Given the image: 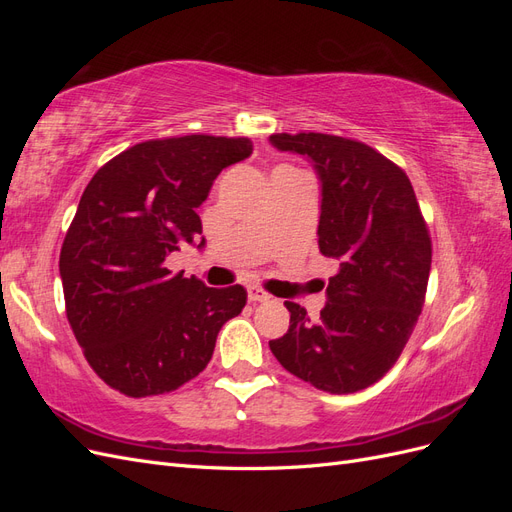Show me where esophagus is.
Wrapping results in <instances>:
<instances>
[{"label":"esophagus","instance_id":"esophagus-1","mask_svg":"<svg viewBox=\"0 0 512 512\" xmlns=\"http://www.w3.org/2000/svg\"><path fill=\"white\" fill-rule=\"evenodd\" d=\"M247 299H250L252 303H265V301H269L271 297L269 294L262 290V288H258V286H250L247 288Z\"/></svg>","mask_w":512,"mask_h":512}]
</instances>
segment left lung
<instances>
[{"label":"left lung","instance_id":"1","mask_svg":"<svg viewBox=\"0 0 512 512\" xmlns=\"http://www.w3.org/2000/svg\"><path fill=\"white\" fill-rule=\"evenodd\" d=\"M320 181V252L339 262L318 320L292 301L286 335L269 342L297 378L335 395L378 382L399 359L425 303L431 239L404 170L350 138L273 134Z\"/></svg>","mask_w":512,"mask_h":512}]
</instances>
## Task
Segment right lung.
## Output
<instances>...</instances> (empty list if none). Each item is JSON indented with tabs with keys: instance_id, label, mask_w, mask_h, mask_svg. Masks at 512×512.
Returning a JSON list of instances; mask_svg holds the SVG:
<instances>
[{
	"instance_id": "1",
	"label": "right lung",
	"mask_w": 512,
	"mask_h": 512,
	"mask_svg": "<svg viewBox=\"0 0 512 512\" xmlns=\"http://www.w3.org/2000/svg\"><path fill=\"white\" fill-rule=\"evenodd\" d=\"M250 138L192 134L134 145L85 188L61 245L66 314L91 369L128 397L162 395L211 361L243 286L209 288L173 273L181 245L205 247L196 209L224 168L252 156Z\"/></svg>"
}]
</instances>
